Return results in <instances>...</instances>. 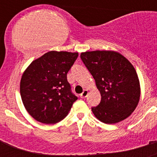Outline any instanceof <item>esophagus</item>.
<instances>
[{
  "label": "esophagus",
  "mask_w": 157,
  "mask_h": 157,
  "mask_svg": "<svg viewBox=\"0 0 157 157\" xmlns=\"http://www.w3.org/2000/svg\"><path fill=\"white\" fill-rule=\"evenodd\" d=\"M88 95V90H83V92L80 94V98H86Z\"/></svg>",
  "instance_id": "esophagus-1"
}]
</instances>
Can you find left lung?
Instances as JSON below:
<instances>
[{
  "label": "left lung",
  "mask_w": 157,
  "mask_h": 157,
  "mask_svg": "<svg viewBox=\"0 0 157 157\" xmlns=\"http://www.w3.org/2000/svg\"><path fill=\"white\" fill-rule=\"evenodd\" d=\"M80 57L101 93V102L91 109L96 118L113 124L129 117L141 94L138 74L131 63L115 51L82 52Z\"/></svg>",
  "instance_id": "8db88e82"
}]
</instances>
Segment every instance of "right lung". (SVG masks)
Returning <instances> with one entry per match:
<instances>
[{
    "instance_id": "right-lung-1",
    "label": "right lung",
    "mask_w": 157,
    "mask_h": 157,
    "mask_svg": "<svg viewBox=\"0 0 157 157\" xmlns=\"http://www.w3.org/2000/svg\"><path fill=\"white\" fill-rule=\"evenodd\" d=\"M78 52L50 51L34 59L23 72L20 95L27 112L42 123L63 120L78 98L72 94L67 74Z\"/></svg>"
}]
</instances>
